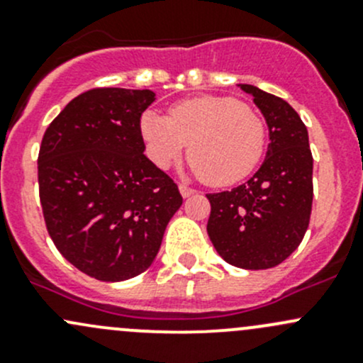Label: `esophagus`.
Listing matches in <instances>:
<instances>
[{
    "label": "esophagus",
    "instance_id": "34e87169",
    "mask_svg": "<svg viewBox=\"0 0 363 363\" xmlns=\"http://www.w3.org/2000/svg\"><path fill=\"white\" fill-rule=\"evenodd\" d=\"M179 191H181V195L184 196V199H188V196H191L193 193H195V189L189 188V186L186 184H179Z\"/></svg>",
    "mask_w": 363,
    "mask_h": 363
}]
</instances>
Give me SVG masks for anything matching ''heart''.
Masks as SVG:
<instances>
[{
  "label": "heart",
  "instance_id": "1",
  "mask_svg": "<svg viewBox=\"0 0 363 363\" xmlns=\"http://www.w3.org/2000/svg\"><path fill=\"white\" fill-rule=\"evenodd\" d=\"M140 131L147 156L167 170L189 144L188 158L211 186L242 181L265 147V124L250 105L228 96H200L174 105L168 116L145 111Z\"/></svg>",
  "mask_w": 363,
  "mask_h": 363
}]
</instances>
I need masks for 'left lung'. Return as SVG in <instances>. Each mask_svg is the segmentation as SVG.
Instances as JSON below:
<instances>
[{
    "label": "left lung",
    "mask_w": 363,
    "mask_h": 363,
    "mask_svg": "<svg viewBox=\"0 0 363 363\" xmlns=\"http://www.w3.org/2000/svg\"><path fill=\"white\" fill-rule=\"evenodd\" d=\"M265 117L269 147L262 167L232 191L211 193L207 233L226 263L272 269L302 242L313 207V155L306 124L283 98L237 84Z\"/></svg>",
    "instance_id": "8db88e82"
}]
</instances>
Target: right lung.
<instances>
[{
  "label": "right lung",
  "mask_w": 363,
  "mask_h": 363,
  "mask_svg": "<svg viewBox=\"0 0 363 363\" xmlns=\"http://www.w3.org/2000/svg\"><path fill=\"white\" fill-rule=\"evenodd\" d=\"M155 100L149 89H91L43 135L38 184L47 230L61 255L98 281L147 270L182 205L175 182L144 155L140 117Z\"/></svg>",
  "instance_id": "right-lung-1"
}]
</instances>
